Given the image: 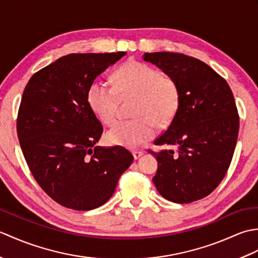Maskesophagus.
<instances>
[{
  "label": "esophagus",
  "instance_id": "34e87169",
  "mask_svg": "<svg viewBox=\"0 0 258 258\" xmlns=\"http://www.w3.org/2000/svg\"><path fill=\"white\" fill-rule=\"evenodd\" d=\"M143 154H144V153L142 151H133V156H134L135 160H138V158H140Z\"/></svg>",
  "mask_w": 258,
  "mask_h": 258
}]
</instances>
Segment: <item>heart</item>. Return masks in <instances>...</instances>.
<instances>
[{
  "mask_svg": "<svg viewBox=\"0 0 258 258\" xmlns=\"http://www.w3.org/2000/svg\"><path fill=\"white\" fill-rule=\"evenodd\" d=\"M114 86L93 81L87 90V102L95 116L111 126L117 119L119 97H134L135 118L120 122L108 131L111 144L134 149L151 140L157 127L173 122L180 106V90L176 80L151 65L131 59L115 71Z\"/></svg>",
  "mask_w": 258,
  "mask_h": 258,
  "instance_id": "heart-1",
  "label": "heart"
}]
</instances>
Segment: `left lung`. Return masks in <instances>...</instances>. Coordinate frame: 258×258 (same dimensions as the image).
<instances>
[{
    "label": "left lung",
    "instance_id": "8db88e82",
    "mask_svg": "<svg viewBox=\"0 0 258 258\" xmlns=\"http://www.w3.org/2000/svg\"><path fill=\"white\" fill-rule=\"evenodd\" d=\"M143 59L176 80L178 113L154 141L166 150L157 158L153 177L164 199L187 204L210 195L223 180L236 146L239 116L227 82L204 62L182 53H145ZM176 146L178 152L171 147Z\"/></svg>",
    "mask_w": 258,
    "mask_h": 258
}]
</instances>
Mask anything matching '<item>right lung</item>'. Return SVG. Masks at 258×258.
<instances>
[{
  "label": "right lung",
  "mask_w": 258,
  "mask_h": 258,
  "mask_svg": "<svg viewBox=\"0 0 258 258\" xmlns=\"http://www.w3.org/2000/svg\"><path fill=\"white\" fill-rule=\"evenodd\" d=\"M126 52L69 54L33 74L16 131L41 188L59 205L90 211L106 203L134 157L122 146H95L103 126L87 102L93 81Z\"/></svg>",
  "instance_id": "add662e5"
}]
</instances>
